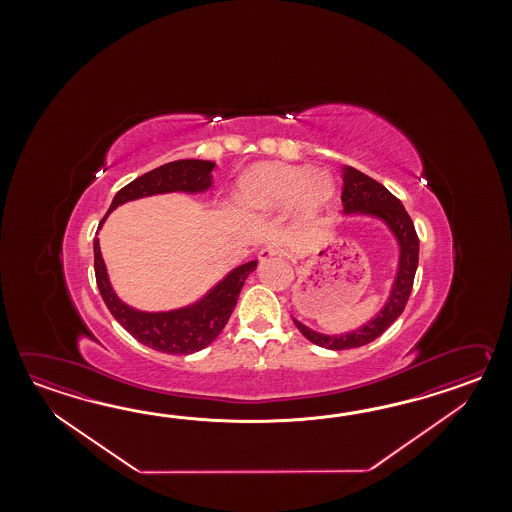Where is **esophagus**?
I'll return each instance as SVG.
<instances>
[{
    "label": "esophagus",
    "instance_id": "1",
    "mask_svg": "<svg viewBox=\"0 0 512 512\" xmlns=\"http://www.w3.org/2000/svg\"><path fill=\"white\" fill-rule=\"evenodd\" d=\"M278 256H282V251L278 247H274V245H267V247H263L258 252V260L260 261L271 260V258H278Z\"/></svg>",
    "mask_w": 512,
    "mask_h": 512
}]
</instances>
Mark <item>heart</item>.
Listing matches in <instances>:
<instances>
[{
    "mask_svg": "<svg viewBox=\"0 0 512 512\" xmlns=\"http://www.w3.org/2000/svg\"><path fill=\"white\" fill-rule=\"evenodd\" d=\"M335 196L331 175L307 166L265 163L254 166L240 185L241 205L256 212L291 208L296 219H315Z\"/></svg>",
    "mask_w": 512,
    "mask_h": 512,
    "instance_id": "1",
    "label": "heart"
}]
</instances>
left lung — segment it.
<instances>
[{"instance_id": "1", "label": "left lung", "mask_w": 512, "mask_h": 512, "mask_svg": "<svg viewBox=\"0 0 512 512\" xmlns=\"http://www.w3.org/2000/svg\"><path fill=\"white\" fill-rule=\"evenodd\" d=\"M342 214L344 216H370L382 221L399 247V261L393 278L392 289L379 313L368 320L364 326L357 327L348 333L326 335L305 326L300 320L293 318L294 326L300 329L309 342L326 349L360 348L370 344L371 340L381 337L382 333L392 326L401 316L406 302L412 293L415 271L419 263V238L415 234L414 223L404 210L403 203L390 194L381 183L371 179L370 175L362 174L353 166H346L342 174Z\"/></svg>"}]
</instances>
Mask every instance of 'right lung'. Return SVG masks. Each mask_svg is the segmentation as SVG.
I'll use <instances>...</instances> for the list:
<instances>
[{
    "label": "right lung",
    "mask_w": 512,
    "mask_h": 512,
    "mask_svg": "<svg viewBox=\"0 0 512 512\" xmlns=\"http://www.w3.org/2000/svg\"><path fill=\"white\" fill-rule=\"evenodd\" d=\"M216 163L201 159H181L174 163L163 164L148 174L137 177L130 185L124 186L113 197L108 214L102 218L106 221L109 212L115 208L135 201L141 197L157 196V194H203L212 188V170ZM95 251V276L98 291L102 294L104 304L108 305L109 313L124 327L131 337L137 338L148 348L170 353V355H190L212 344L223 327L227 326L230 315L236 307L241 287L251 274L258 261L243 263L219 280L205 296H201L194 304L170 309V311H139L131 305L124 304L109 283L108 269L100 252L98 238L93 240Z\"/></svg>",
    "instance_id": "add662e5"
}]
</instances>
